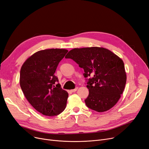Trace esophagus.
<instances>
[{
    "mask_svg": "<svg viewBox=\"0 0 149 149\" xmlns=\"http://www.w3.org/2000/svg\"><path fill=\"white\" fill-rule=\"evenodd\" d=\"M78 88L76 87V88H75L74 89H72V90H71V92H75L77 90H78Z\"/></svg>",
    "mask_w": 149,
    "mask_h": 149,
    "instance_id": "34e87169",
    "label": "esophagus"
}]
</instances>
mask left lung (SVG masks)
Masks as SVG:
<instances>
[{
    "mask_svg": "<svg viewBox=\"0 0 149 149\" xmlns=\"http://www.w3.org/2000/svg\"><path fill=\"white\" fill-rule=\"evenodd\" d=\"M65 58L73 59L84 69L85 78L92 77L87 83L89 94L85 103L88 108L102 112L116 104L127 82L121 58L102 47L74 48Z\"/></svg>",
    "mask_w": 149,
    "mask_h": 149,
    "instance_id": "8db88e82",
    "label": "left lung"
}]
</instances>
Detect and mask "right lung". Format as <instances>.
<instances>
[{"label": "right lung", "instance_id": "obj_1", "mask_svg": "<svg viewBox=\"0 0 149 149\" xmlns=\"http://www.w3.org/2000/svg\"><path fill=\"white\" fill-rule=\"evenodd\" d=\"M68 52L65 49L37 51L22 65L19 84L33 108L46 116L61 114L66 108L68 94L54 75L58 63Z\"/></svg>", "mask_w": 149, "mask_h": 149}]
</instances>
